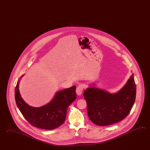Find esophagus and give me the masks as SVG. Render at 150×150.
Segmentation results:
<instances>
[{"instance_id":"1","label":"esophagus","mask_w":150,"mask_h":150,"mask_svg":"<svg viewBox=\"0 0 150 150\" xmlns=\"http://www.w3.org/2000/svg\"><path fill=\"white\" fill-rule=\"evenodd\" d=\"M83 90V88L82 86L80 85V84L77 86L76 87V89L77 95H79V96L81 95L82 93Z\"/></svg>"}]
</instances>
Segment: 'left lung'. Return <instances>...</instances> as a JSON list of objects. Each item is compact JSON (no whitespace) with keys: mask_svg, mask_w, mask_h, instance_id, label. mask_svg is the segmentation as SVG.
Listing matches in <instances>:
<instances>
[{"mask_svg":"<svg viewBox=\"0 0 150 150\" xmlns=\"http://www.w3.org/2000/svg\"><path fill=\"white\" fill-rule=\"evenodd\" d=\"M136 86L134 74L125 86L116 93H110L97 88H89L84 92L89 119L100 126L113 125L128 116L134 104Z\"/></svg>","mask_w":150,"mask_h":150,"instance_id":"1","label":"left lung"}]
</instances>
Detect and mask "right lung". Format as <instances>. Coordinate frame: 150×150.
<instances>
[{
	"instance_id": "right-lung-1",
	"label": "right lung",
	"mask_w": 150,
	"mask_h": 150,
	"mask_svg": "<svg viewBox=\"0 0 150 150\" xmlns=\"http://www.w3.org/2000/svg\"><path fill=\"white\" fill-rule=\"evenodd\" d=\"M18 84L19 81L15 89L16 103L28 122L35 127L46 130L57 128L64 123L68 107L76 99L75 86L57 92L49 104L37 108L29 106L22 99Z\"/></svg>"
}]
</instances>
